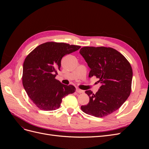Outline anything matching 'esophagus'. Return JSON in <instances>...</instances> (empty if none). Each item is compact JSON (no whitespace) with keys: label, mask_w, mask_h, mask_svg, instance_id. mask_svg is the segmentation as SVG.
Segmentation results:
<instances>
[{"label":"esophagus","mask_w":149,"mask_h":149,"mask_svg":"<svg viewBox=\"0 0 149 149\" xmlns=\"http://www.w3.org/2000/svg\"><path fill=\"white\" fill-rule=\"evenodd\" d=\"M76 92H77L78 93H83L84 91L83 90L79 89V88H76Z\"/></svg>","instance_id":"esophagus-1"}]
</instances>
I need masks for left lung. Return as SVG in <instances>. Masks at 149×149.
<instances>
[{
    "instance_id": "8db88e82",
    "label": "left lung",
    "mask_w": 149,
    "mask_h": 149,
    "mask_svg": "<svg viewBox=\"0 0 149 149\" xmlns=\"http://www.w3.org/2000/svg\"><path fill=\"white\" fill-rule=\"evenodd\" d=\"M79 53L91 71L89 77L95 76L101 83L93 94L86 91L89 97L87 105L81 106L86 114L102 118L111 114L123 104L131 91L132 70L129 62L116 49L107 47H84Z\"/></svg>"
}]
</instances>
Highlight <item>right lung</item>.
<instances>
[{"label": "right lung", "mask_w": 149, "mask_h": 149, "mask_svg": "<svg viewBox=\"0 0 149 149\" xmlns=\"http://www.w3.org/2000/svg\"><path fill=\"white\" fill-rule=\"evenodd\" d=\"M80 48L65 43L47 42L36 47L26 57L22 83L29 97L39 109L56 110L63 98L74 93L73 85L62 84L55 77L57 71L60 70L62 58Z\"/></svg>", "instance_id": "add662e5"}]
</instances>
